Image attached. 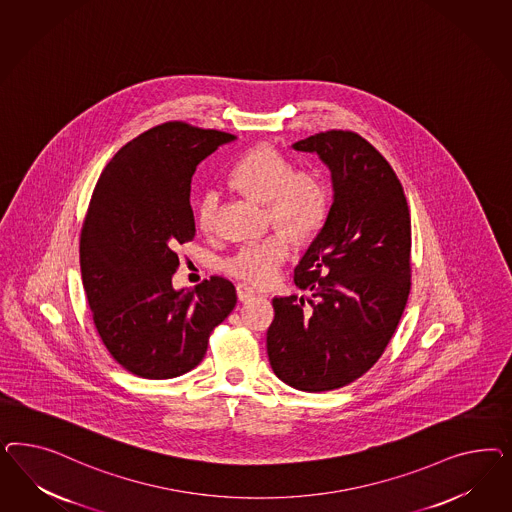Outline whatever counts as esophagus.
Returning a JSON list of instances; mask_svg holds the SVG:
<instances>
[{
  "instance_id": "obj_1",
  "label": "esophagus",
  "mask_w": 512,
  "mask_h": 512,
  "mask_svg": "<svg viewBox=\"0 0 512 512\" xmlns=\"http://www.w3.org/2000/svg\"><path fill=\"white\" fill-rule=\"evenodd\" d=\"M236 296H238L240 302H248V300H251V298L255 296V291H253L251 287H248V285L240 283V285L236 287Z\"/></svg>"
}]
</instances>
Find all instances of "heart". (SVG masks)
Masks as SVG:
<instances>
[{
    "instance_id": "b5f03b06",
    "label": "heart",
    "mask_w": 512,
    "mask_h": 512,
    "mask_svg": "<svg viewBox=\"0 0 512 512\" xmlns=\"http://www.w3.org/2000/svg\"><path fill=\"white\" fill-rule=\"evenodd\" d=\"M236 189L253 201L266 202L276 231L263 240L248 242L225 259L223 268L234 278L251 285H268L278 276L296 240H304L321 229L328 214V187L311 171H293V165L272 148H255L238 159L231 171ZM219 195L216 189L202 191L197 202V225L210 231L216 221Z\"/></svg>"
}]
</instances>
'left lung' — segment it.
<instances>
[{
	"label": "left lung",
	"instance_id": "8db88e82",
	"mask_svg": "<svg viewBox=\"0 0 512 512\" xmlns=\"http://www.w3.org/2000/svg\"><path fill=\"white\" fill-rule=\"evenodd\" d=\"M293 148L319 155L334 195L295 270L296 285L311 295L272 300L266 351L283 383L325 392L368 372L402 319L411 289V217L396 172L357 133H317Z\"/></svg>",
	"mask_w": 512,
	"mask_h": 512
}]
</instances>
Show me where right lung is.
<instances>
[{"mask_svg": "<svg viewBox=\"0 0 512 512\" xmlns=\"http://www.w3.org/2000/svg\"><path fill=\"white\" fill-rule=\"evenodd\" d=\"M236 139L169 122L127 142L103 169L80 234V272L110 355L144 379L199 366L208 338L236 306L229 279L172 287L176 248L195 236L189 202L197 165Z\"/></svg>", "mask_w": 512, "mask_h": 512, "instance_id": "right-lung-1", "label": "right lung"}]
</instances>
